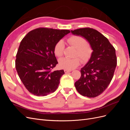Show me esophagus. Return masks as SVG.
<instances>
[{"label": "esophagus", "mask_w": 130, "mask_h": 130, "mask_svg": "<svg viewBox=\"0 0 130 130\" xmlns=\"http://www.w3.org/2000/svg\"><path fill=\"white\" fill-rule=\"evenodd\" d=\"M71 71H72V70H66V69L64 70V72L65 73H67L68 72H70Z\"/></svg>", "instance_id": "obj_1"}]
</instances>
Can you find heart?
<instances>
[{"mask_svg": "<svg viewBox=\"0 0 130 130\" xmlns=\"http://www.w3.org/2000/svg\"><path fill=\"white\" fill-rule=\"evenodd\" d=\"M68 44L76 49L75 56H78L82 62H87L92 56L93 50L91 46L82 36L72 35L67 39ZM64 43L62 40L58 41L54 46V52L57 57H61L64 53ZM80 59L76 57L74 58H62L58 61V66L61 68L70 70L76 68L81 62Z\"/></svg>", "mask_w": 130, "mask_h": 130, "instance_id": "b5f03b06", "label": "heart"}]
</instances>
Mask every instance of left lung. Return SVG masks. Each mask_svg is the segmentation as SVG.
Returning <instances> with one entry per match:
<instances>
[{"label":"left lung","mask_w":130,"mask_h":130,"mask_svg":"<svg viewBox=\"0 0 130 130\" xmlns=\"http://www.w3.org/2000/svg\"><path fill=\"white\" fill-rule=\"evenodd\" d=\"M71 32L85 38L93 50L87 63L81 69V76L75 86L81 95L95 98L104 92L113 77L117 63L116 50L107 38L94 29L85 27Z\"/></svg>","instance_id":"left-lung-1"}]
</instances>
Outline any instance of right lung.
<instances>
[{
  "label": "right lung",
  "mask_w": 130,
  "mask_h": 130,
  "mask_svg": "<svg viewBox=\"0 0 130 130\" xmlns=\"http://www.w3.org/2000/svg\"><path fill=\"white\" fill-rule=\"evenodd\" d=\"M68 30L46 27L34 29L23 38L16 55L15 69L21 80L31 94L46 96L58 88L63 70L52 71L58 63L54 46Z\"/></svg>",
  "instance_id": "obj_1"
}]
</instances>
